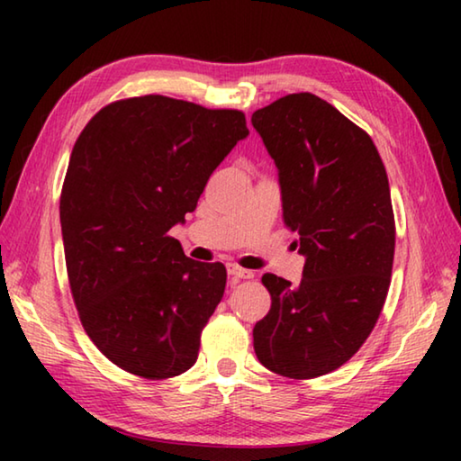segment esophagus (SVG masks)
<instances>
[{"label":"esophagus","mask_w":461,"mask_h":461,"mask_svg":"<svg viewBox=\"0 0 461 461\" xmlns=\"http://www.w3.org/2000/svg\"><path fill=\"white\" fill-rule=\"evenodd\" d=\"M228 268H230V272H233V275H241V276H249L254 272V268L249 267V264L246 262V258H231L230 262H228Z\"/></svg>","instance_id":"1"}]
</instances>
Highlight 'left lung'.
<instances>
[{
  "label": "left lung",
  "mask_w": 461,
  "mask_h": 461,
  "mask_svg": "<svg viewBox=\"0 0 461 461\" xmlns=\"http://www.w3.org/2000/svg\"><path fill=\"white\" fill-rule=\"evenodd\" d=\"M246 136L236 109L144 95L104 107L77 138L60 194L68 285L83 330L122 370L165 380L197 362L228 272L168 231Z\"/></svg>",
  "instance_id": "1"
}]
</instances>
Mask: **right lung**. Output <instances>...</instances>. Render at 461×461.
Returning <instances> with one entry per match:
<instances>
[{
  "label": "right lung",
  "instance_id": "add662e5",
  "mask_svg": "<svg viewBox=\"0 0 461 461\" xmlns=\"http://www.w3.org/2000/svg\"><path fill=\"white\" fill-rule=\"evenodd\" d=\"M252 126L276 162L283 217L296 231L301 278H272L254 352L270 372L309 380L338 370L368 338L386 301L394 213L372 140L313 93L258 109Z\"/></svg>",
  "mask_w": 461,
  "mask_h": 461
}]
</instances>
